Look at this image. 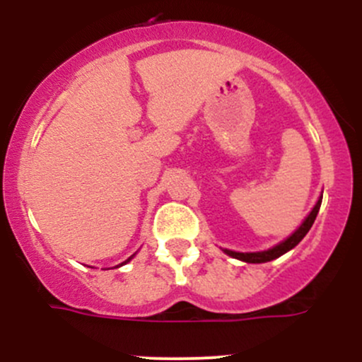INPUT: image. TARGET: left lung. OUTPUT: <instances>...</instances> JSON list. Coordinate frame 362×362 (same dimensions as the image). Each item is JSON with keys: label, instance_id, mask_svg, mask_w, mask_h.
<instances>
[{"label": "left lung", "instance_id": "obj_1", "mask_svg": "<svg viewBox=\"0 0 362 362\" xmlns=\"http://www.w3.org/2000/svg\"><path fill=\"white\" fill-rule=\"evenodd\" d=\"M320 206H322V197L318 199L317 206L313 207V211H311L308 218H306L305 221H303L301 226L298 228V230L294 231V233L291 235L288 240H284V242H282V243L276 245V247L271 248V250L255 252V253H240V252H231V250H224V252H226L230 257H233V259H238V260H243V262H250V264H262V262H269V260L277 259V257L284 255L286 252H289L291 248L296 247V245L300 243L303 238H305V235L308 233L310 228L313 226L315 219H317Z\"/></svg>", "mask_w": 362, "mask_h": 362}]
</instances>
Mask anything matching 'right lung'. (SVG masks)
Returning <instances> with one entry per match:
<instances>
[{"mask_svg":"<svg viewBox=\"0 0 362 362\" xmlns=\"http://www.w3.org/2000/svg\"><path fill=\"white\" fill-rule=\"evenodd\" d=\"M129 260H131V257H129V259H127V260H126V262H129ZM126 262H124V264H126Z\"/></svg>","mask_w":362,"mask_h":362,"instance_id":"right-lung-1","label":"right lung"}]
</instances>
